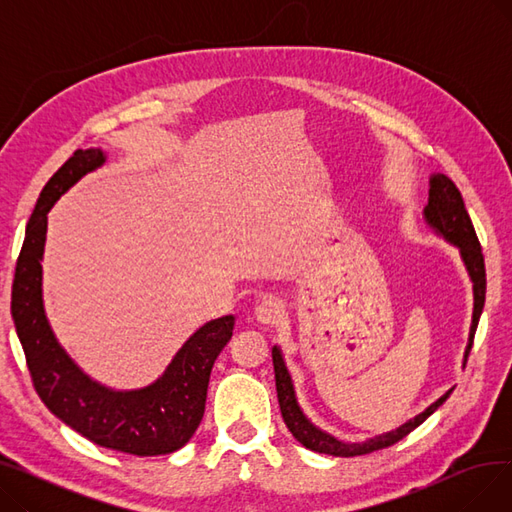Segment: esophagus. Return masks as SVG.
Instances as JSON below:
<instances>
[{"instance_id": "1", "label": "esophagus", "mask_w": 512, "mask_h": 512, "mask_svg": "<svg viewBox=\"0 0 512 512\" xmlns=\"http://www.w3.org/2000/svg\"><path fill=\"white\" fill-rule=\"evenodd\" d=\"M282 313H284V307H282L280 301H276V299H265V301H261V303L255 307L253 317H255L257 324H261V326H272V324H276V321L282 317Z\"/></svg>"}]
</instances>
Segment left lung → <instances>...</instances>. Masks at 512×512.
Wrapping results in <instances>:
<instances>
[{"label": "left lung", "mask_w": 512, "mask_h": 512, "mask_svg": "<svg viewBox=\"0 0 512 512\" xmlns=\"http://www.w3.org/2000/svg\"><path fill=\"white\" fill-rule=\"evenodd\" d=\"M423 222L425 226L432 230L436 236L444 238L450 247H454L461 255V261L467 270V276L473 284V317H471V328H469V340L465 346V355H463V367L467 363V357L471 353L473 346V336L479 324V317L483 311V303H486V265H483V255L479 240L475 236L473 224L469 213L465 209L463 197L459 193V188L454 186V182L446 174H432L429 176V199L427 205L423 207ZM272 359H274V371H276V390H278V402H280V411L284 417V423L288 425L290 434L297 438L305 448L321 452V454H332V456H361L369 454L373 450L388 448L409 436L415 427H419L429 415H434L446 398L452 394L454 388L444 392L436 402H432L427 409L417 413L415 417L407 419L405 423H400L398 427L390 429V432L378 434L373 438H367L363 442H346L336 436H332L326 429L317 427L301 409L299 398H297V388H294L292 375L288 371L286 359L280 346L272 348Z\"/></svg>", "instance_id": "8db88e82"}]
</instances>
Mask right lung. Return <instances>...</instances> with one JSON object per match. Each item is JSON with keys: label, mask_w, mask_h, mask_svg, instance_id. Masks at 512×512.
Listing matches in <instances>:
<instances>
[{"label": "right lung", "mask_w": 512, "mask_h": 512, "mask_svg": "<svg viewBox=\"0 0 512 512\" xmlns=\"http://www.w3.org/2000/svg\"><path fill=\"white\" fill-rule=\"evenodd\" d=\"M107 161L101 147L78 149L49 178L24 232L12 286V319L45 407L87 440L137 456L170 454L193 438L205 413L211 367L230 342L234 315L211 319L188 338L157 380L116 390L93 380L53 334L43 301L47 213Z\"/></svg>", "instance_id": "1"}]
</instances>
